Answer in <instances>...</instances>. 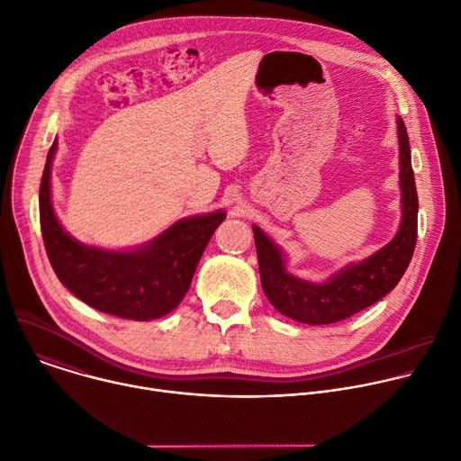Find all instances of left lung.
I'll return each instance as SVG.
<instances>
[{"label": "left lung", "instance_id": "left-lung-1", "mask_svg": "<svg viewBox=\"0 0 461 461\" xmlns=\"http://www.w3.org/2000/svg\"><path fill=\"white\" fill-rule=\"evenodd\" d=\"M398 135L403 203L402 226L396 237L366 260L345 268L322 285L306 283L286 274L279 248L253 226L260 285L268 301L283 315L306 324H332L377 303L396 288L403 277L418 239V191L411 162L409 135L402 118H398Z\"/></svg>", "mask_w": 461, "mask_h": 461}]
</instances>
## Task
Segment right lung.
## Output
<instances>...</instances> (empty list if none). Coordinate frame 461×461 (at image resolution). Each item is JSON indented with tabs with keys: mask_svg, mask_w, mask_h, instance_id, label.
Returning a JSON list of instances; mask_svg holds the SVG:
<instances>
[{
	"mask_svg": "<svg viewBox=\"0 0 461 461\" xmlns=\"http://www.w3.org/2000/svg\"><path fill=\"white\" fill-rule=\"evenodd\" d=\"M54 151L56 140L47 153L40 184V224L59 283L86 304L123 319L151 321L175 310L226 213L184 219L137 251L84 246L63 231L52 212L49 180Z\"/></svg>",
	"mask_w": 461,
	"mask_h": 461,
	"instance_id": "1",
	"label": "right lung"
}]
</instances>
